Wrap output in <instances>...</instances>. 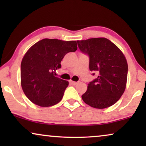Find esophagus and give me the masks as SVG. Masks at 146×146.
<instances>
[{
  "instance_id": "34e87169",
  "label": "esophagus",
  "mask_w": 146,
  "mask_h": 146,
  "mask_svg": "<svg viewBox=\"0 0 146 146\" xmlns=\"http://www.w3.org/2000/svg\"><path fill=\"white\" fill-rule=\"evenodd\" d=\"M70 83L71 84H72V85H76L77 84H78V82H74V81H72V80L70 81Z\"/></svg>"
}]
</instances>
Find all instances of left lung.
<instances>
[{
	"label": "left lung",
	"instance_id": "left-lung-1",
	"mask_svg": "<svg viewBox=\"0 0 146 146\" xmlns=\"http://www.w3.org/2000/svg\"><path fill=\"white\" fill-rule=\"evenodd\" d=\"M77 43L82 52L89 56L90 70L98 74L88 84L82 98L95 108L111 106L120 98L126 86L128 67L124 55L106 38L78 40Z\"/></svg>",
	"mask_w": 146,
	"mask_h": 146
}]
</instances>
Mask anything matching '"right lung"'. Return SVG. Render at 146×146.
Returning <instances> with one entry per match:
<instances>
[{
    "label": "right lung",
    "mask_w": 146,
    "mask_h": 146,
    "mask_svg": "<svg viewBox=\"0 0 146 146\" xmlns=\"http://www.w3.org/2000/svg\"><path fill=\"white\" fill-rule=\"evenodd\" d=\"M77 48L76 41L45 38L27 52L21 66V86L32 102L49 107L61 100L68 82L55 76V72L64 56Z\"/></svg>",
    "instance_id": "right-lung-1"
}]
</instances>
